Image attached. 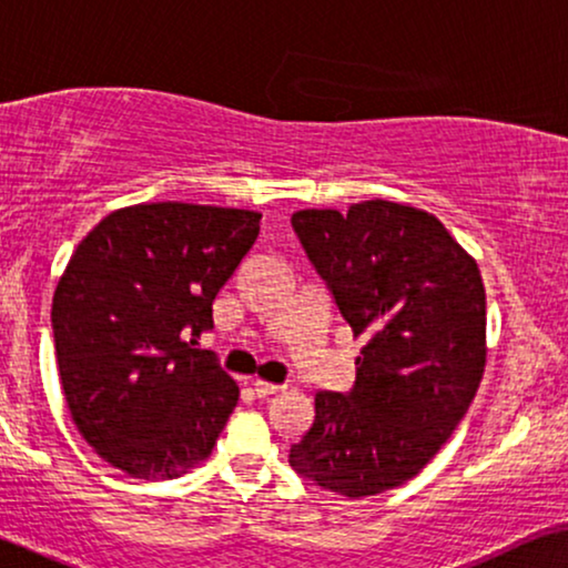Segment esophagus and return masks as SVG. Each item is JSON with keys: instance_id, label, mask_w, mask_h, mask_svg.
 Segmentation results:
<instances>
[{"instance_id": "esophagus-1", "label": "esophagus", "mask_w": 568, "mask_h": 568, "mask_svg": "<svg viewBox=\"0 0 568 568\" xmlns=\"http://www.w3.org/2000/svg\"><path fill=\"white\" fill-rule=\"evenodd\" d=\"M254 395L256 397H270V395H275V392H280L283 387H280V384H272V382H262V379H256L254 384Z\"/></svg>"}]
</instances>
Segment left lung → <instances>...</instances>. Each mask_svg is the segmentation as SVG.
Returning a JSON list of instances; mask_svg holds the SVG:
<instances>
[{
    "label": "left lung",
    "mask_w": 568,
    "mask_h": 568,
    "mask_svg": "<svg viewBox=\"0 0 568 568\" xmlns=\"http://www.w3.org/2000/svg\"><path fill=\"white\" fill-rule=\"evenodd\" d=\"M337 312L366 337L351 392H316L288 463L361 498L420 473L465 418L486 366V291L438 217L387 200L291 217Z\"/></svg>",
    "instance_id": "8db88e82"
}]
</instances>
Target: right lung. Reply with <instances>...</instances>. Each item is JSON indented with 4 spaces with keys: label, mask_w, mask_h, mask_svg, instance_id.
Returning <instances> with one entry per match:
<instances>
[{
    "label": "right lung",
    "mask_w": 568,
    "mask_h": 568,
    "mask_svg": "<svg viewBox=\"0 0 568 568\" xmlns=\"http://www.w3.org/2000/svg\"><path fill=\"white\" fill-rule=\"evenodd\" d=\"M260 217L184 202L116 210L59 280L51 327L67 407L130 478L171 480L202 463L239 403L215 353L194 345Z\"/></svg>",
    "instance_id": "add662e5"
}]
</instances>
